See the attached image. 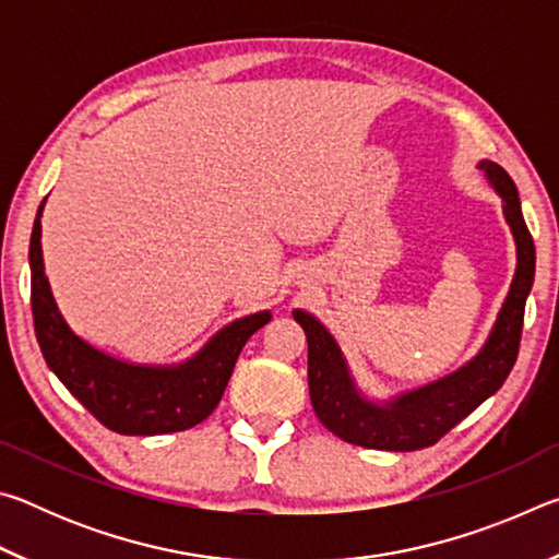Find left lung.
Here are the masks:
<instances>
[{
    "label": "left lung",
    "instance_id": "obj_1",
    "mask_svg": "<svg viewBox=\"0 0 559 559\" xmlns=\"http://www.w3.org/2000/svg\"><path fill=\"white\" fill-rule=\"evenodd\" d=\"M478 169H484L488 185L503 202L506 224L515 241V273L486 343L459 370L386 400H374L357 384L335 335L308 310H293L308 337L310 402L323 427L347 443L380 451L427 449L496 394L513 370L525 300L535 278V243L510 175L490 159H480Z\"/></svg>",
    "mask_w": 559,
    "mask_h": 559
}]
</instances>
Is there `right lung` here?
Segmentation results:
<instances>
[{"label":"right lung","instance_id":"right-lung-1","mask_svg":"<svg viewBox=\"0 0 559 559\" xmlns=\"http://www.w3.org/2000/svg\"><path fill=\"white\" fill-rule=\"evenodd\" d=\"M41 202L36 212L29 266L34 330L49 370L110 431L126 437H159L192 429L210 416L229 384L236 359L271 310L231 320L206 340L192 357L175 365L130 362L91 345L66 323L41 253Z\"/></svg>","mask_w":559,"mask_h":559}]
</instances>
